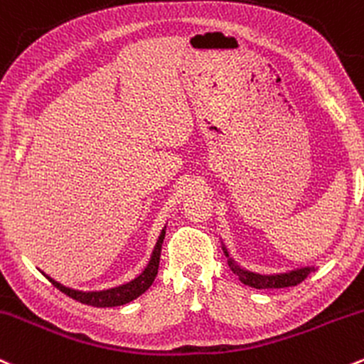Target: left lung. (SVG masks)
<instances>
[{
	"mask_svg": "<svg viewBox=\"0 0 364 364\" xmlns=\"http://www.w3.org/2000/svg\"><path fill=\"white\" fill-rule=\"evenodd\" d=\"M223 250H225V255L228 257V266L230 269L237 274L238 279L247 287H252V289H285V287H295L299 285L301 282H304L307 278V274L311 271H314V266H304V267H297V269L287 271V273H273V274H261V273H254V271L245 269L240 264L231 259L230 252L223 243Z\"/></svg>",
	"mask_w": 364,
	"mask_h": 364,
	"instance_id": "obj_1",
	"label": "left lung"
}]
</instances>
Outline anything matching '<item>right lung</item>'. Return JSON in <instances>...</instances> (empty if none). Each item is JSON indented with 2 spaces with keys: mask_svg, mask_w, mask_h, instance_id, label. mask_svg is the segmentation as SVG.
Instances as JSON below:
<instances>
[{
  "mask_svg": "<svg viewBox=\"0 0 364 364\" xmlns=\"http://www.w3.org/2000/svg\"><path fill=\"white\" fill-rule=\"evenodd\" d=\"M164 237H166V226H164L161 235H159V240H157V243H155L154 252H151V257H150L149 264H146L145 269H143L134 279L124 283V285L114 287V289L90 290V292H85V290H74V289H69V287L62 285V283L55 282V279L51 277H48V274H45V273L43 274H45V277L50 279L55 287H57L60 292L69 295V297L75 299V301L82 302V304L95 306V307L124 306V304H127V302L134 301V299L139 297L141 294H145L146 290L151 287V283H154V279L159 273V261H161V250H162Z\"/></svg>",
  "mask_w": 364,
  "mask_h": 364,
  "instance_id": "right-lung-1",
  "label": "right lung"
}]
</instances>
